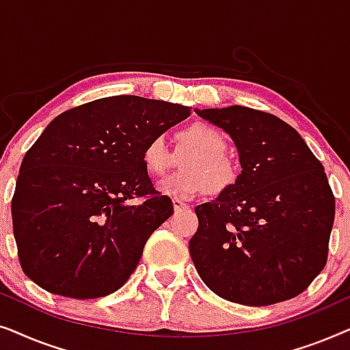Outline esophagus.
Listing matches in <instances>:
<instances>
[{"label": "esophagus", "instance_id": "34e87169", "mask_svg": "<svg viewBox=\"0 0 350 350\" xmlns=\"http://www.w3.org/2000/svg\"><path fill=\"white\" fill-rule=\"evenodd\" d=\"M174 210H175V213L186 212V210H189V205L185 204L183 200H180V199H174Z\"/></svg>", "mask_w": 350, "mask_h": 350}]
</instances>
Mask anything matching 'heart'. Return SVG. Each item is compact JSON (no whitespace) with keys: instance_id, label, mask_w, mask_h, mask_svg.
<instances>
[{"instance_id":"obj_1","label":"heart","mask_w":350,"mask_h":350,"mask_svg":"<svg viewBox=\"0 0 350 350\" xmlns=\"http://www.w3.org/2000/svg\"><path fill=\"white\" fill-rule=\"evenodd\" d=\"M175 151L164 135L152 137L143 150V162L152 175H164L175 164L177 154H183L181 170L161 180L159 191L170 198L191 199L194 196H218L226 193L239 181V167L226 154L228 142L212 124L194 122L178 132Z\"/></svg>"}]
</instances>
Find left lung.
<instances>
[{
	"label": "left lung",
	"mask_w": 350,
	"mask_h": 350,
	"mask_svg": "<svg viewBox=\"0 0 350 350\" xmlns=\"http://www.w3.org/2000/svg\"><path fill=\"white\" fill-rule=\"evenodd\" d=\"M196 113L228 132L242 172L196 207L189 253L219 298L269 306L303 293L327 265L334 196L322 162L293 127L247 107Z\"/></svg>",
	"instance_id": "8db88e82"
}]
</instances>
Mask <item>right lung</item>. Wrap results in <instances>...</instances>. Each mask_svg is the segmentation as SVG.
<instances>
[{
	"label": "right lung",
	"instance_id": "right-lung-1",
	"mask_svg": "<svg viewBox=\"0 0 350 350\" xmlns=\"http://www.w3.org/2000/svg\"><path fill=\"white\" fill-rule=\"evenodd\" d=\"M189 114L181 105L116 95L71 108L44 129L23 157L11 202L28 279L75 299L126 284L148 239L174 213L151 183L143 150Z\"/></svg>",
	"mask_w": 350,
	"mask_h": 350
}]
</instances>
